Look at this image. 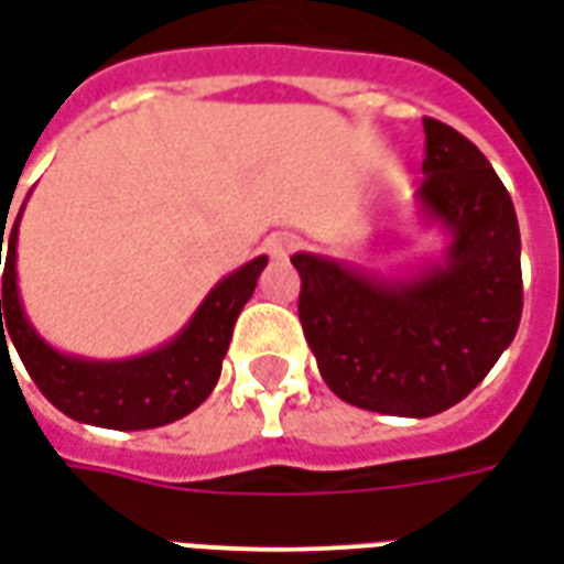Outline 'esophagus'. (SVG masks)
Here are the masks:
<instances>
[{"label":"esophagus","instance_id":"esophagus-1","mask_svg":"<svg viewBox=\"0 0 564 564\" xmlns=\"http://www.w3.org/2000/svg\"><path fill=\"white\" fill-rule=\"evenodd\" d=\"M262 247H265V253H269L271 259H286L295 250V238L293 235H283V232L269 235V238L262 241Z\"/></svg>","mask_w":564,"mask_h":564}]
</instances>
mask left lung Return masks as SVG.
I'll return each instance as SVG.
<instances>
[{
	"label": "left lung",
	"mask_w": 564,
	"mask_h": 564,
	"mask_svg": "<svg viewBox=\"0 0 564 564\" xmlns=\"http://www.w3.org/2000/svg\"><path fill=\"white\" fill-rule=\"evenodd\" d=\"M414 208L444 232L441 257L392 274L350 259L293 253L299 319L326 387L390 416H435L489 375L522 314L520 223L471 141L425 117Z\"/></svg>",
	"instance_id": "obj_1"
}]
</instances>
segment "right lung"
Listing matches in <instances>:
<instances>
[{
	"mask_svg": "<svg viewBox=\"0 0 564 564\" xmlns=\"http://www.w3.org/2000/svg\"><path fill=\"white\" fill-rule=\"evenodd\" d=\"M23 208L26 202L20 205L18 220L8 235L6 226L0 229V250L2 245L8 247L0 299L2 350L8 347V332L44 399L78 423L135 432L174 423L196 411L220 380L235 319L257 290V278L269 265V257L250 259L241 269L220 278L193 311V317L186 319L184 329L160 347L127 359H87L63 354L51 341H44L23 311L18 286V232ZM0 220L8 223V214H2ZM2 316L7 317L6 324L1 323Z\"/></svg>",
	"mask_w": 564,
	"mask_h": 564,
	"instance_id": "right-lung-1",
	"label": "right lung"
}]
</instances>
